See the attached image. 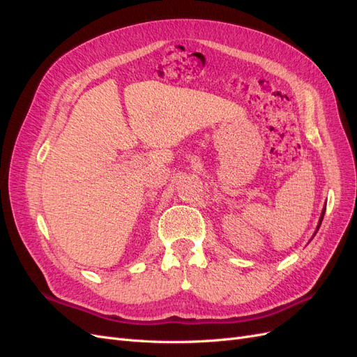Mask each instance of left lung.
<instances>
[{"label":"left lung","instance_id":"8db88e82","mask_svg":"<svg viewBox=\"0 0 357 357\" xmlns=\"http://www.w3.org/2000/svg\"><path fill=\"white\" fill-rule=\"evenodd\" d=\"M325 211H326V205H325V208H323V211H321V215H320V220H319V225H317V231H319V228H320V225H321V220H323V215H325ZM316 231V232H317ZM316 235V234H314Z\"/></svg>","mask_w":357,"mask_h":357}]
</instances>
